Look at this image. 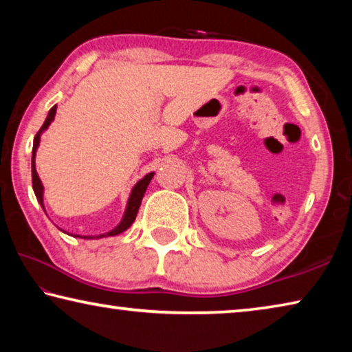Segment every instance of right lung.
<instances>
[{
	"label": "right lung",
	"mask_w": 352,
	"mask_h": 352,
	"mask_svg": "<svg viewBox=\"0 0 352 352\" xmlns=\"http://www.w3.org/2000/svg\"><path fill=\"white\" fill-rule=\"evenodd\" d=\"M56 110H57V105L52 107V109L50 110V113H47V118L46 121L43 122V126H41V129L37 132V135H35L34 138V147H32V188H34V192H35V197H37L38 204L41 205V208L45 210L43 206V184H41V180L38 178V174H37V169H35V152H37V147L40 144V136L41 133L45 132V130L50 127V124L54 121V116H56ZM153 177V172H151V174H147L144 178H141V180L135 184L133 189H132V194H130L129 197V201H127V208H126V212H124V217L121 220V223H119L116 228H113L111 231H109V233H104V234H99L96 236L98 237H107V236H116L119 233H122V231H126L130 225H132L135 222L136 219V214H138V210H140V205H141V200L142 197H144V192L148 186V183H151ZM80 237V236H77ZM82 239H94V237L91 236H83Z\"/></svg>",
	"instance_id": "add662e5"
}]
</instances>
